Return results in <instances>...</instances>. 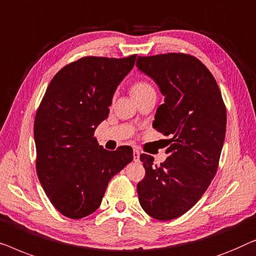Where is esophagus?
I'll use <instances>...</instances> for the list:
<instances>
[{
  "label": "esophagus",
  "mask_w": 256,
  "mask_h": 256,
  "mask_svg": "<svg viewBox=\"0 0 256 256\" xmlns=\"http://www.w3.org/2000/svg\"><path fill=\"white\" fill-rule=\"evenodd\" d=\"M139 158H140V152L138 150H133V160L134 161H139Z\"/></svg>",
  "instance_id": "obj_1"
}]
</instances>
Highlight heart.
I'll return each instance as SVG.
<instances>
[{"mask_svg": "<svg viewBox=\"0 0 256 256\" xmlns=\"http://www.w3.org/2000/svg\"><path fill=\"white\" fill-rule=\"evenodd\" d=\"M152 89H153L152 86H150V84H147V82L138 81L132 86L131 94H132V96H136V95H140V94H144L148 90H152Z\"/></svg>", "mask_w": 256, "mask_h": 256, "instance_id": "1", "label": "heart"}]
</instances>
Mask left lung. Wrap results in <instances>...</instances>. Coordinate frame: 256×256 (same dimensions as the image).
Here are the masks:
<instances>
[{
    "label": "left lung",
    "mask_w": 256,
    "mask_h": 256,
    "mask_svg": "<svg viewBox=\"0 0 256 256\" xmlns=\"http://www.w3.org/2000/svg\"><path fill=\"white\" fill-rule=\"evenodd\" d=\"M136 67L164 96L153 128L170 136L168 158L140 156L146 175L136 186L144 211L158 220L186 214L203 196L218 168L226 132V109L210 70L183 53L138 56Z\"/></svg>",
    "instance_id": "obj_1"
}]
</instances>
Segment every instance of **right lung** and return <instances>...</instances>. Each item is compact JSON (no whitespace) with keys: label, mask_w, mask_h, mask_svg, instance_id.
Listing matches in <instances>:
<instances>
[{"label":"right lung","mask_w":256,"mask_h":256,"mask_svg":"<svg viewBox=\"0 0 256 256\" xmlns=\"http://www.w3.org/2000/svg\"><path fill=\"white\" fill-rule=\"evenodd\" d=\"M122 59L84 56L58 72L34 118L37 175L60 214L80 219L96 211L114 175L133 160L130 146H98L96 128L109 116L114 94L134 66Z\"/></svg>","instance_id":"1"}]
</instances>
